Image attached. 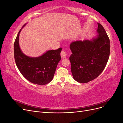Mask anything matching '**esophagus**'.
I'll return each instance as SVG.
<instances>
[{
    "instance_id": "esophagus-1",
    "label": "esophagus",
    "mask_w": 123,
    "mask_h": 123,
    "mask_svg": "<svg viewBox=\"0 0 123 123\" xmlns=\"http://www.w3.org/2000/svg\"><path fill=\"white\" fill-rule=\"evenodd\" d=\"M61 57L62 58H66L67 56V52L65 50H63L61 52Z\"/></svg>"
}]
</instances>
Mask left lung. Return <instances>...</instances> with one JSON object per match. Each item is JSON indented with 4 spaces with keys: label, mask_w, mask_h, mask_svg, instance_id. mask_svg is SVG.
<instances>
[{
    "label": "left lung",
    "mask_w": 123,
    "mask_h": 123,
    "mask_svg": "<svg viewBox=\"0 0 123 123\" xmlns=\"http://www.w3.org/2000/svg\"><path fill=\"white\" fill-rule=\"evenodd\" d=\"M98 36L89 40L71 43L69 57L73 79L87 83L99 76L105 69L110 55V40L104 27L98 23Z\"/></svg>",
    "instance_id": "8db88e82"
}]
</instances>
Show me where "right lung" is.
Returning a JSON list of instances; mask_svg holds the SVG:
<instances>
[{
	"instance_id": "add662e5",
	"label": "right lung",
	"mask_w": 123,
	"mask_h": 123,
	"mask_svg": "<svg viewBox=\"0 0 123 123\" xmlns=\"http://www.w3.org/2000/svg\"><path fill=\"white\" fill-rule=\"evenodd\" d=\"M21 30V29L14 44V58L17 68L24 77L31 83L38 85L47 84L53 80L58 63L61 59L62 49L59 48L55 50H49L37 57L28 56L22 52L19 47Z\"/></svg>"
}]
</instances>
